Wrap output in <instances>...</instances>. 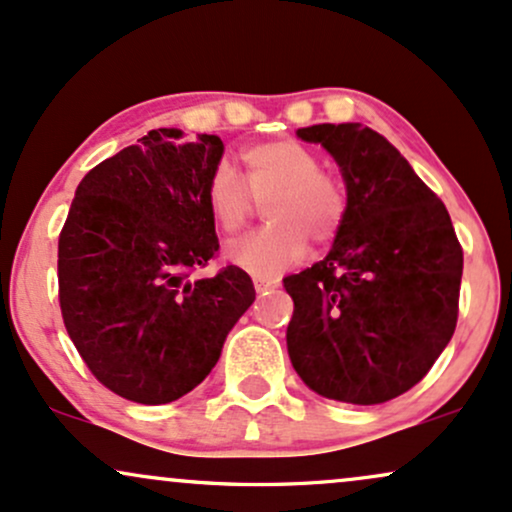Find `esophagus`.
Here are the masks:
<instances>
[{"instance_id":"1","label":"esophagus","mask_w":512,"mask_h":512,"mask_svg":"<svg viewBox=\"0 0 512 512\" xmlns=\"http://www.w3.org/2000/svg\"><path fill=\"white\" fill-rule=\"evenodd\" d=\"M254 287H256V292H266V290H275V287H278V280L254 278Z\"/></svg>"}]
</instances>
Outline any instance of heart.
<instances>
[{
    "mask_svg": "<svg viewBox=\"0 0 512 512\" xmlns=\"http://www.w3.org/2000/svg\"><path fill=\"white\" fill-rule=\"evenodd\" d=\"M246 182L227 160L208 174L206 206L222 234L244 230L254 198L266 202L268 227L230 246L227 258L256 278H275L297 266L314 244L338 237L347 213L345 186L321 170V158L294 138L249 146L242 153Z\"/></svg>",
    "mask_w": 512,
    "mask_h": 512,
    "instance_id": "obj_1",
    "label": "heart"
}]
</instances>
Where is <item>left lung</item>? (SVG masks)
I'll list each match as a JSON object with an SVG mask.
<instances>
[{"mask_svg": "<svg viewBox=\"0 0 512 512\" xmlns=\"http://www.w3.org/2000/svg\"><path fill=\"white\" fill-rule=\"evenodd\" d=\"M340 165L347 213L323 261L287 275V352L323 398L381 405L429 374L458 323L462 246L443 201L362 124L297 129Z\"/></svg>", "mask_w": 512, "mask_h": 512, "instance_id": "8db88e82", "label": "left lung"}]
</instances>
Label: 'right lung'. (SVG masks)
I'll return each mask as SVG.
<instances>
[{
  "label": "right lung",
  "mask_w": 512,
  "mask_h": 512,
  "mask_svg": "<svg viewBox=\"0 0 512 512\" xmlns=\"http://www.w3.org/2000/svg\"><path fill=\"white\" fill-rule=\"evenodd\" d=\"M222 150L218 136L148 131L81 179L59 232L66 333L90 374L131 402L194 390L256 299L237 266L191 278L220 249L206 182Z\"/></svg>",
  "instance_id": "obj_1"
}]
</instances>
